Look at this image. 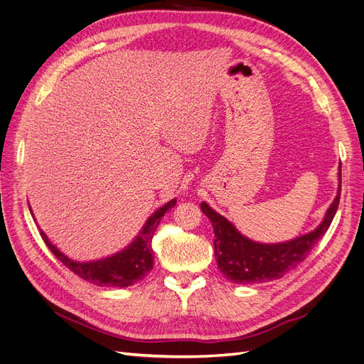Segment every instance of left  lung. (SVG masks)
Here are the masks:
<instances>
[{"label":"left lung","mask_w":364,"mask_h":364,"mask_svg":"<svg viewBox=\"0 0 364 364\" xmlns=\"http://www.w3.org/2000/svg\"><path fill=\"white\" fill-rule=\"evenodd\" d=\"M338 190L334 202L318 225L311 232L299 235L282 243H258L243 235L223 215L202 202L203 214L211 220L214 228V250L218 269L235 284H261L279 279L285 273L302 262L310 250L317 245L331 225L340 202L341 167H338Z\"/></svg>","instance_id":"obj_1"}]
</instances>
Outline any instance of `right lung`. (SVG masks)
Masks as SVG:
<instances>
[{"mask_svg": "<svg viewBox=\"0 0 364 364\" xmlns=\"http://www.w3.org/2000/svg\"><path fill=\"white\" fill-rule=\"evenodd\" d=\"M176 199L170 200L161 206L158 211L153 213L146 225L142 226L139 235L135 237L132 243L119 250L111 257L95 261H75L62 253L56 246H54L48 237L42 229L41 237L46 241L48 249L56 255V258L65 264L70 270L87 282H91L98 287H129L135 282L141 281L146 274L153 269V249H151V238L155 235V230L161 222V218L165 213L174 208ZM31 213V211H30Z\"/></svg>", "mask_w": 364, "mask_h": 364, "instance_id": "right-lung-1", "label": "right lung"}]
</instances>
